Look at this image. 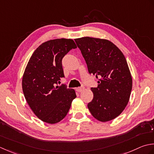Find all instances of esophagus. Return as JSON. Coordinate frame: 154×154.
Segmentation results:
<instances>
[{"mask_svg": "<svg viewBox=\"0 0 154 154\" xmlns=\"http://www.w3.org/2000/svg\"><path fill=\"white\" fill-rule=\"evenodd\" d=\"M84 90V87L82 86V87H78V88H76V90L78 92H82V91Z\"/></svg>", "mask_w": 154, "mask_h": 154, "instance_id": "obj_1", "label": "esophagus"}]
</instances>
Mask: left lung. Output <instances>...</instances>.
I'll return each mask as SVG.
<instances>
[{"mask_svg":"<svg viewBox=\"0 0 154 154\" xmlns=\"http://www.w3.org/2000/svg\"><path fill=\"white\" fill-rule=\"evenodd\" d=\"M74 40L89 73L98 79V87L91 88L94 97L88 108L100 122L114 120L127 106L132 88V78L126 59L108 40L86 36Z\"/></svg>","mask_w":154,"mask_h":154,"instance_id":"1","label":"left lung"}]
</instances>
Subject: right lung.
I'll return each mask as SVG.
<instances>
[{
    "label": "right lung",
    "instance_id": "obj_1",
    "mask_svg": "<svg viewBox=\"0 0 154 154\" xmlns=\"http://www.w3.org/2000/svg\"><path fill=\"white\" fill-rule=\"evenodd\" d=\"M76 48L72 39L48 40L36 49L25 68L22 80L25 99L34 114L46 123L63 120L76 97L74 89L55 86L64 77L62 58Z\"/></svg>",
    "mask_w": 154,
    "mask_h": 154
}]
</instances>
